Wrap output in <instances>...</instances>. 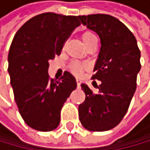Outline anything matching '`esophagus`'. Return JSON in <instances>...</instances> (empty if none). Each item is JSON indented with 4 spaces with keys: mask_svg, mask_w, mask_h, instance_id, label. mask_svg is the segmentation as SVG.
Returning <instances> with one entry per match:
<instances>
[{
    "mask_svg": "<svg viewBox=\"0 0 150 150\" xmlns=\"http://www.w3.org/2000/svg\"><path fill=\"white\" fill-rule=\"evenodd\" d=\"M76 83H77V86L80 87V86H81V81H80L79 80H77V81H76Z\"/></svg>",
    "mask_w": 150,
    "mask_h": 150,
    "instance_id": "obj_1",
    "label": "esophagus"
}]
</instances>
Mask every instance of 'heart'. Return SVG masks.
<instances>
[{"mask_svg": "<svg viewBox=\"0 0 150 150\" xmlns=\"http://www.w3.org/2000/svg\"><path fill=\"white\" fill-rule=\"evenodd\" d=\"M81 39H83L84 45L86 46V47H88V46L91 43H93L94 41H97V37L91 31H85L83 33V35H81ZM85 67H86L85 65H83V64H80L77 62H73L69 65V70L72 73H74L76 75H80Z\"/></svg>", "mask_w": 150, "mask_h": 150, "instance_id": "b5f03b06", "label": "heart"}]
</instances>
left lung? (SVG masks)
Masks as SVG:
<instances>
[{
	"mask_svg": "<svg viewBox=\"0 0 150 150\" xmlns=\"http://www.w3.org/2000/svg\"><path fill=\"white\" fill-rule=\"evenodd\" d=\"M78 18L97 33L101 43L92 76V80L100 81V84L96 83L97 93L81 84L85 100L79 105L80 121L88 131H109L123 119L136 90L140 50L135 36L116 18L105 14Z\"/></svg>",
	"mask_w": 150,
	"mask_h": 150,
	"instance_id": "1",
	"label": "left lung"
}]
</instances>
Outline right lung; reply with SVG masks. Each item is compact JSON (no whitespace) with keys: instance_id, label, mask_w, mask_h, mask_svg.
<instances>
[{"instance_id":"right-lung-1","label":"right lung","mask_w":150,"mask_h":150,"mask_svg":"<svg viewBox=\"0 0 150 150\" xmlns=\"http://www.w3.org/2000/svg\"><path fill=\"white\" fill-rule=\"evenodd\" d=\"M81 22L76 16L43 13L30 18L15 35L8 53V72L19 114L28 126L50 132L60 123V112L76 89L65 71L50 80L49 61L60 55L66 41Z\"/></svg>"}]
</instances>
